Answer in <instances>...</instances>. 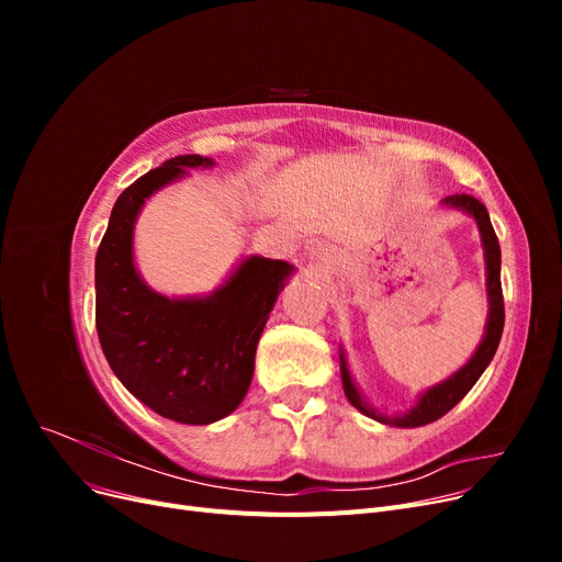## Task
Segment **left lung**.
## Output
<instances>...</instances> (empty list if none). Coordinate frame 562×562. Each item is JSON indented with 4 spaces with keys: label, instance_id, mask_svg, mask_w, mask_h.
Wrapping results in <instances>:
<instances>
[{
    "label": "left lung",
    "instance_id": "left-lung-1",
    "mask_svg": "<svg viewBox=\"0 0 562 562\" xmlns=\"http://www.w3.org/2000/svg\"><path fill=\"white\" fill-rule=\"evenodd\" d=\"M443 206L471 215L475 220V225H479V232H481L483 255H485V288H487V304H490L487 321H485V335L481 339L479 349L473 351V356L462 368L452 372V375L440 384H434L427 391H422L417 403L403 415L380 413L361 396V391H359V386H356L351 372H349L345 351L339 349V372H342L345 396L349 398V403L356 407V411L363 413L366 417H372V419H378L382 424H389V427H401V429L424 427V424H431L438 417H443L446 413H450L452 407L469 394L471 386L479 382V378L490 366L492 356H495V351L499 347L502 330H504V297H502V274H499L502 250H499L497 234H495V229H492L487 209L483 206L479 199H473L469 194L446 196Z\"/></svg>",
    "mask_w": 562,
    "mask_h": 562
}]
</instances>
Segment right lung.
I'll use <instances>...</instances> for the list:
<instances>
[{
  "label": "right lung",
  "instance_id": "obj_1",
  "mask_svg": "<svg viewBox=\"0 0 562 562\" xmlns=\"http://www.w3.org/2000/svg\"><path fill=\"white\" fill-rule=\"evenodd\" d=\"M211 157L182 155L116 199L95 255V328L105 359L131 394L180 424H211L244 401L269 312L295 267L250 255L211 295L166 297L133 262V227L145 201Z\"/></svg>",
  "mask_w": 562,
  "mask_h": 562
}]
</instances>
